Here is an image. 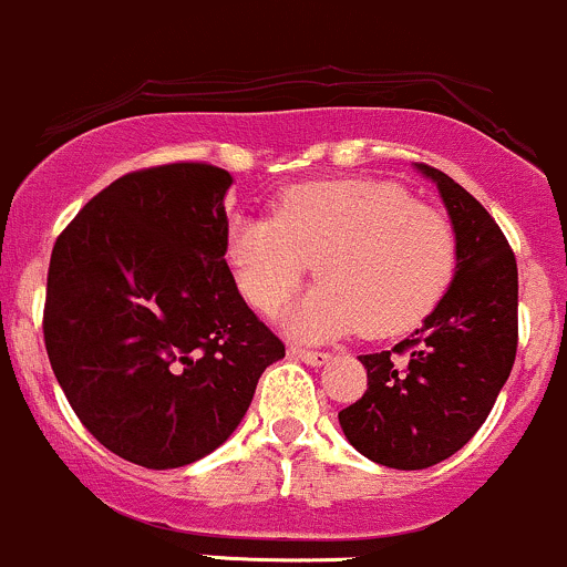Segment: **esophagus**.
Segmentation results:
<instances>
[{"label": "esophagus", "mask_w": 567, "mask_h": 567, "mask_svg": "<svg viewBox=\"0 0 567 567\" xmlns=\"http://www.w3.org/2000/svg\"><path fill=\"white\" fill-rule=\"evenodd\" d=\"M289 354L308 365H324L327 360H330V352H317V349H306V347H289Z\"/></svg>", "instance_id": "34e87169"}]
</instances>
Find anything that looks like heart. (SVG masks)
I'll use <instances>...</instances> for the list:
<instances>
[{"label": "heart", "instance_id": "b5f03b06", "mask_svg": "<svg viewBox=\"0 0 567 567\" xmlns=\"http://www.w3.org/2000/svg\"><path fill=\"white\" fill-rule=\"evenodd\" d=\"M243 297L276 317L317 261L319 284L289 330L332 338L410 332L442 302L458 265L451 218L384 179H319L289 188L272 218H235L226 237Z\"/></svg>", "mask_w": 567, "mask_h": 567}]
</instances>
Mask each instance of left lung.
Instances as JSON below:
<instances>
[{
	"instance_id": "1",
	"label": "left lung",
	"mask_w": 567,
	"mask_h": 567,
	"mask_svg": "<svg viewBox=\"0 0 567 567\" xmlns=\"http://www.w3.org/2000/svg\"><path fill=\"white\" fill-rule=\"evenodd\" d=\"M417 168L456 229V278L412 338L360 354L369 390L338 412L354 451L393 470H425L461 451L486 423L518 347L516 256L497 220L445 172Z\"/></svg>"
}]
</instances>
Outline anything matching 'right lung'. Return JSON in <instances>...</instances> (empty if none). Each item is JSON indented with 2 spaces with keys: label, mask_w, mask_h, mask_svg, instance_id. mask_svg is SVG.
Returning <instances> with one entry per match:
<instances>
[{
  "label": "right lung",
  "mask_w": 567,
  "mask_h": 567,
  "mask_svg": "<svg viewBox=\"0 0 567 567\" xmlns=\"http://www.w3.org/2000/svg\"><path fill=\"white\" fill-rule=\"evenodd\" d=\"M229 185L213 163L138 168L51 250L43 341L56 382L103 447L147 470L224 445L286 354L224 259Z\"/></svg>",
  "instance_id": "right-lung-1"
}]
</instances>
